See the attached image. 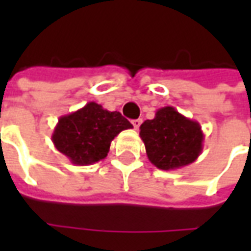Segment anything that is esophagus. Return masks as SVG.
Instances as JSON below:
<instances>
[{
  "label": "esophagus",
  "instance_id": "1",
  "mask_svg": "<svg viewBox=\"0 0 251 251\" xmlns=\"http://www.w3.org/2000/svg\"><path fill=\"white\" fill-rule=\"evenodd\" d=\"M141 122H142V120H140V118H138V120L131 121V124H133V126H134V129H138V127H140V125H141Z\"/></svg>",
  "mask_w": 251,
  "mask_h": 251
}]
</instances>
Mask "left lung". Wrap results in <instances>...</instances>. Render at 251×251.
<instances>
[{"instance_id":"8db88e82","label":"left lung","mask_w":251,"mask_h":251,"mask_svg":"<svg viewBox=\"0 0 251 251\" xmlns=\"http://www.w3.org/2000/svg\"><path fill=\"white\" fill-rule=\"evenodd\" d=\"M140 137L149 161L163 171L192 164L203 151L204 134L198 121L189 120L172 106L156 111L153 120L140 126Z\"/></svg>"}]
</instances>
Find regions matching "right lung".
Wrapping results in <instances>:
<instances>
[{
  "label": "right lung",
  "instance_id": "right-lung-1",
  "mask_svg": "<svg viewBox=\"0 0 251 251\" xmlns=\"http://www.w3.org/2000/svg\"><path fill=\"white\" fill-rule=\"evenodd\" d=\"M120 111H109L95 102L63 115L52 133V142L75 165H91L103 160L110 144L122 130L131 129Z\"/></svg>",
  "mask_w": 251,
  "mask_h": 251
}]
</instances>
